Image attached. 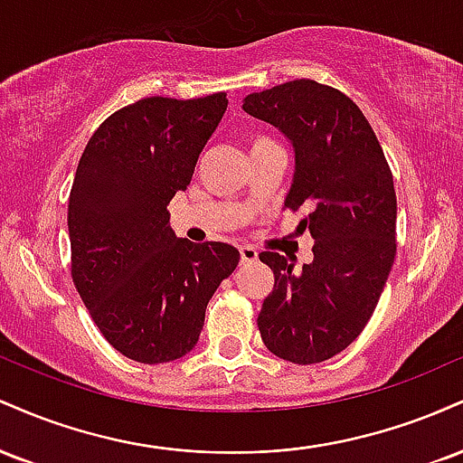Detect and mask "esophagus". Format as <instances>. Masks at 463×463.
Returning <instances> with one entry per match:
<instances>
[{
    "mask_svg": "<svg viewBox=\"0 0 463 463\" xmlns=\"http://www.w3.org/2000/svg\"><path fill=\"white\" fill-rule=\"evenodd\" d=\"M239 257H241V263H254L259 259L257 250L250 246H241L239 248Z\"/></svg>",
    "mask_w": 463,
    "mask_h": 463,
    "instance_id": "esophagus-1",
    "label": "esophagus"
}]
</instances>
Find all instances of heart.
I'll return each mask as SVG.
<instances>
[{
	"instance_id": "obj_1",
	"label": "heart",
	"mask_w": 463,
	"mask_h": 463,
	"mask_svg": "<svg viewBox=\"0 0 463 463\" xmlns=\"http://www.w3.org/2000/svg\"><path fill=\"white\" fill-rule=\"evenodd\" d=\"M268 139H263V137H257V139H252L250 141V147H254V146H261V143H265Z\"/></svg>"
}]
</instances>
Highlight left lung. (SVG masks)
<instances>
[{
    "label": "left lung",
    "instance_id": "left-lung-1",
    "mask_svg": "<svg viewBox=\"0 0 463 463\" xmlns=\"http://www.w3.org/2000/svg\"><path fill=\"white\" fill-rule=\"evenodd\" d=\"M294 150L283 209L316 239L311 263L261 252L274 272L259 331L276 357L320 364L348 348L379 305L396 254V191L374 130L353 99L316 80H294L243 98Z\"/></svg>",
    "mask_w": 463,
    "mask_h": 463
}]
</instances>
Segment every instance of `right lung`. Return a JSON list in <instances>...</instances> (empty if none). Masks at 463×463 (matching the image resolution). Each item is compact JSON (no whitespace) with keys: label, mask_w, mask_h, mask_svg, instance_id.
<instances>
[{"label":"right lung","mask_w":463,"mask_h":463,"mask_svg":"<svg viewBox=\"0 0 463 463\" xmlns=\"http://www.w3.org/2000/svg\"><path fill=\"white\" fill-rule=\"evenodd\" d=\"M226 106V93L139 99L95 130L78 163L67 213L73 283L110 346L139 364H167L198 344L211 296L239 263L235 246L176 237L167 211Z\"/></svg>","instance_id":"right-lung-1"}]
</instances>
